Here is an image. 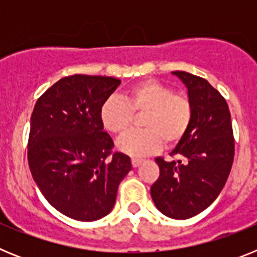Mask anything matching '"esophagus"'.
<instances>
[{"label":"esophagus","instance_id":"34e87169","mask_svg":"<svg viewBox=\"0 0 257 257\" xmlns=\"http://www.w3.org/2000/svg\"><path fill=\"white\" fill-rule=\"evenodd\" d=\"M142 162H143V160H139V158H133V160H131V163H133L134 167H138V166H140L142 165Z\"/></svg>","mask_w":257,"mask_h":257}]
</instances>
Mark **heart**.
Returning a JSON list of instances; mask_svg holds the SVG:
<instances>
[{"label":"heart","mask_w":257,"mask_h":257,"mask_svg":"<svg viewBox=\"0 0 257 257\" xmlns=\"http://www.w3.org/2000/svg\"><path fill=\"white\" fill-rule=\"evenodd\" d=\"M135 115H143L142 131L127 134L118 140L121 152L145 157L166 147L179 144L187 135L193 119V105L187 96L153 79H145L130 87L123 100L109 97L100 106V121L109 133L122 135L133 127Z\"/></svg>","instance_id":"obj_1"}]
</instances>
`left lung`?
Masks as SVG:
<instances>
[{"label": "left lung", "instance_id": "1", "mask_svg": "<svg viewBox=\"0 0 257 257\" xmlns=\"http://www.w3.org/2000/svg\"><path fill=\"white\" fill-rule=\"evenodd\" d=\"M188 88L193 119L170 156L158 157L160 176L151 188L154 205L172 219H189L208 207L222 190L234 160V138L225 99L202 77L176 70Z\"/></svg>", "mask_w": 257, "mask_h": 257}]
</instances>
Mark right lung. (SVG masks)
Segmentation results:
<instances>
[{
	"label": "right lung",
	"instance_id": "right-lung-1",
	"mask_svg": "<svg viewBox=\"0 0 257 257\" xmlns=\"http://www.w3.org/2000/svg\"><path fill=\"white\" fill-rule=\"evenodd\" d=\"M121 81L74 74L41 95L31 117L28 163L50 205L70 219L94 221L115 203L130 157L114 152L100 106Z\"/></svg>",
	"mask_w": 257,
	"mask_h": 257
}]
</instances>
